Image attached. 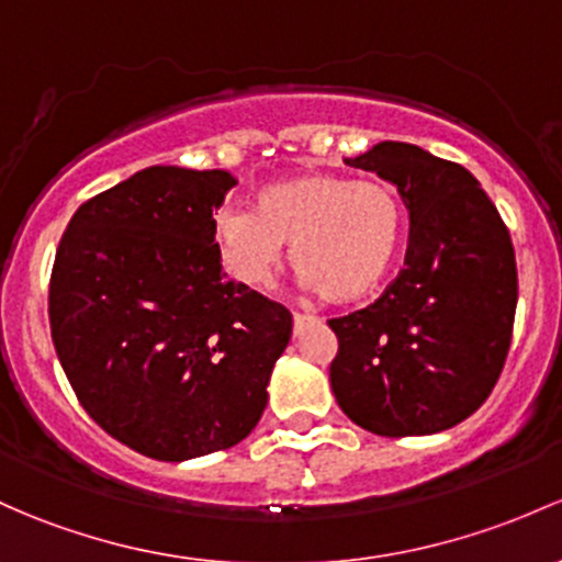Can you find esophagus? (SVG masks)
<instances>
[{
    "mask_svg": "<svg viewBox=\"0 0 562 562\" xmlns=\"http://www.w3.org/2000/svg\"><path fill=\"white\" fill-rule=\"evenodd\" d=\"M315 321V317H310V315H299V312H293V334H301V330H304L306 326H310V323Z\"/></svg>",
    "mask_w": 562,
    "mask_h": 562,
    "instance_id": "34e87169",
    "label": "esophagus"
}]
</instances>
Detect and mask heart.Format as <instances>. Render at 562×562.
<instances>
[{"mask_svg":"<svg viewBox=\"0 0 562 562\" xmlns=\"http://www.w3.org/2000/svg\"><path fill=\"white\" fill-rule=\"evenodd\" d=\"M404 212L380 180L304 172L263 188L256 206H226L215 217V247L228 274L263 291L291 261L310 291L352 304L382 285L401 247Z\"/></svg>","mask_w":562,"mask_h":562,"instance_id":"b5f03b06","label":"heart"}]
</instances>
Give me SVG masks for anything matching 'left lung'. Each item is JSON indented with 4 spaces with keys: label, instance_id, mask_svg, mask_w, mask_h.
<instances>
[{
    "label": "left lung",
    "instance_id": "8db88e82",
    "mask_svg": "<svg viewBox=\"0 0 562 562\" xmlns=\"http://www.w3.org/2000/svg\"><path fill=\"white\" fill-rule=\"evenodd\" d=\"M347 164L393 182L409 210L404 269L366 310L334 317L336 404L376 436H425L487 401L512 345L517 261L476 177L406 142Z\"/></svg>",
    "mask_w": 562,
    "mask_h": 562
}]
</instances>
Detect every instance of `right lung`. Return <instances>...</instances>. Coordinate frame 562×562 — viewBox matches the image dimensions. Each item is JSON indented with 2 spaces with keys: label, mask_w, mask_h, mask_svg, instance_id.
Segmentation results:
<instances>
[{
  "label": "right lung",
  "mask_w": 562,
  "mask_h": 562,
  "mask_svg": "<svg viewBox=\"0 0 562 562\" xmlns=\"http://www.w3.org/2000/svg\"><path fill=\"white\" fill-rule=\"evenodd\" d=\"M223 169L147 167L80 204L50 274V336L99 428L153 460L239 445L261 420L293 317L226 280Z\"/></svg>",
  "instance_id": "add662e5"
}]
</instances>
